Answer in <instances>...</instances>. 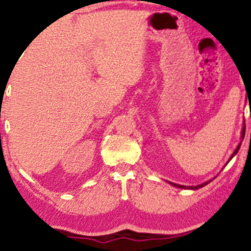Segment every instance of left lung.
Listing matches in <instances>:
<instances>
[{"instance_id": "left-lung-1", "label": "left lung", "mask_w": 251, "mask_h": 251, "mask_svg": "<svg viewBox=\"0 0 251 251\" xmlns=\"http://www.w3.org/2000/svg\"><path fill=\"white\" fill-rule=\"evenodd\" d=\"M244 133H246V126H243V129H242V140H243V138H244ZM240 147H241V142H240V145L237 146V147H236L235 151H234V153L231 154V156H230L229 160H228V162H229V161L231 160V158H233L234 155H235V154L237 153V151H239ZM228 162H227V163H228ZM227 163H226V164H227ZM212 180H213V179H210V180H208V182H205V183L201 184V185H196V186H185V185H179V184H175V183H170V182H169V183L171 184V185L176 186V188H180V189H190V190H197V189H201V188H202V186H205L206 184H208L210 182H212Z\"/></svg>"}]
</instances>
